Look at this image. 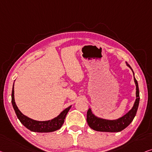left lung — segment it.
<instances>
[{
	"label": "left lung",
	"instance_id": "left-lung-1",
	"mask_svg": "<svg viewBox=\"0 0 152 152\" xmlns=\"http://www.w3.org/2000/svg\"><path fill=\"white\" fill-rule=\"evenodd\" d=\"M127 65L133 72L132 67L130 66V65L127 63ZM133 74H134V72H133ZM134 80L136 85V90H137V91H136L137 98H136L135 102L132 109L128 113H126L124 116L118 119L107 120L96 117L92 113L91 108H89L87 113V121L88 125L91 128L96 131H99V132H117L123 130L124 129H125L126 127L130 125L131 122L134 119L136 114H137L140 99L139 85H138L137 80H136L134 77Z\"/></svg>",
	"mask_w": 152,
	"mask_h": 152
}]
</instances>
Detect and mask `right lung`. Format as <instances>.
<instances>
[{"instance_id": "right-lung-1", "label": "right lung", "mask_w": 152, "mask_h": 152, "mask_svg": "<svg viewBox=\"0 0 152 152\" xmlns=\"http://www.w3.org/2000/svg\"><path fill=\"white\" fill-rule=\"evenodd\" d=\"M11 102H12L13 109H14L15 114H16L20 121L27 129L32 131V132H51L60 129L64 123L65 117H66L67 113L72 106H70L68 108H65L63 111L61 113V114L58 116L53 119L49 120V121H39L33 120L22 114L15 104L14 99V83H13L12 94H11Z\"/></svg>"}]
</instances>
